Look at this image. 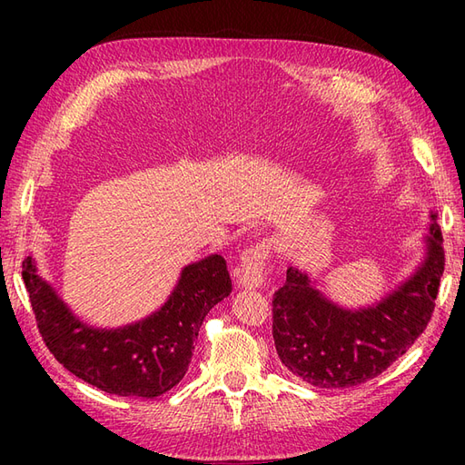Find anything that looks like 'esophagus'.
Wrapping results in <instances>:
<instances>
[{"mask_svg":"<svg viewBox=\"0 0 465 465\" xmlns=\"http://www.w3.org/2000/svg\"><path fill=\"white\" fill-rule=\"evenodd\" d=\"M270 242L260 241L256 244L248 246L242 252V263H241V275H238V285L242 289H258L263 283V267L270 258Z\"/></svg>","mask_w":465,"mask_h":465,"instance_id":"obj_1","label":"esophagus"}]
</instances>
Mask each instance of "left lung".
Listing matches in <instances>:
<instances>
[{"label": "left lung", "mask_w": 465, "mask_h": 465, "mask_svg": "<svg viewBox=\"0 0 465 465\" xmlns=\"http://www.w3.org/2000/svg\"><path fill=\"white\" fill-rule=\"evenodd\" d=\"M430 211L425 256L374 304L345 308L316 281L289 267L273 294V340L281 362L318 388H351L382 374L425 331L444 273L442 232Z\"/></svg>", "instance_id": "left-lung-1"}]
</instances>
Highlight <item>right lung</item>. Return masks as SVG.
Segmentation results:
<instances>
[{"mask_svg":"<svg viewBox=\"0 0 465 465\" xmlns=\"http://www.w3.org/2000/svg\"><path fill=\"white\" fill-rule=\"evenodd\" d=\"M23 281L42 340L60 364L98 390L147 400L184 378L203 318L232 291L227 262L211 254L182 270L159 311L106 330L79 320L38 275L33 256L23 262Z\"/></svg>","mask_w":465,"mask_h":465,"instance_id":"1","label":"right lung"}]
</instances>
